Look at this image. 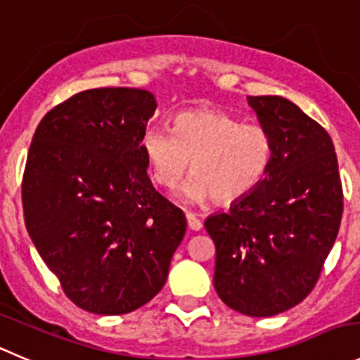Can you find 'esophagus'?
Instances as JSON below:
<instances>
[{
	"label": "esophagus",
	"mask_w": 360,
	"mask_h": 360,
	"mask_svg": "<svg viewBox=\"0 0 360 360\" xmlns=\"http://www.w3.org/2000/svg\"><path fill=\"white\" fill-rule=\"evenodd\" d=\"M185 217H187V226H188V229H191V231H199V229H201V227H202L201 220H199L198 217L194 215V213L187 212V213H185Z\"/></svg>",
	"instance_id": "1"
}]
</instances>
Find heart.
<instances>
[{
    "mask_svg": "<svg viewBox=\"0 0 360 360\" xmlns=\"http://www.w3.org/2000/svg\"><path fill=\"white\" fill-rule=\"evenodd\" d=\"M273 150L264 126L243 124L213 106L184 110L173 117L172 129L152 126L141 136V152L159 187L169 191L191 168L180 192L191 202L243 199L268 175Z\"/></svg>",
    "mask_w": 360,
    "mask_h": 360,
    "instance_id": "1",
    "label": "heart"
}]
</instances>
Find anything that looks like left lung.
<instances>
[{"label":"left lung","instance_id":"obj_1","mask_svg":"<svg viewBox=\"0 0 360 360\" xmlns=\"http://www.w3.org/2000/svg\"><path fill=\"white\" fill-rule=\"evenodd\" d=\"M271 133L266 179L227 213L206 219L215 243V285L229 308L273 316L319 282L343 215L338 158L327 131L280 96H248Z\"/></svg>","mask_w":360,"mask_h":360}]
</instances>
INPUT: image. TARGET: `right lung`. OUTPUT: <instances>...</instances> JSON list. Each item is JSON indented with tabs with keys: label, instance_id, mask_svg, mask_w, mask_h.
Segmentation results:
<instances>
[{
	"label": "right lung",
	"instance_id": "obj_1",
	"mask_svg": "<svg viewBox=\"0 0 360 360\" xmlns=\"http://www.w3.org/2000/svg\"><path fill=\"white\" fill-rule=\"evenodd\" d=\"M143 89H89L38 124L22 176L27 233L68 300L98 315L148 302L168 278L185 215L147 175Z\"/></svg>",
	"mask_w": 360,
	"mask_h": 360
}]
</instances>
